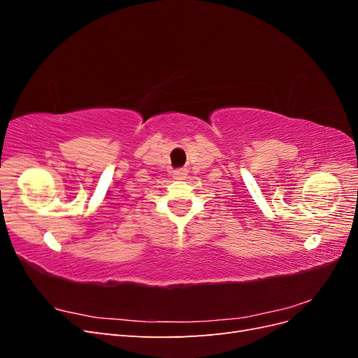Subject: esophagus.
I'll return each instance as SVG.
<instances>
[{"label": "esophagus", "mask_w": 358, "mask_h": 358, "mask_svg": "<svg viewBox=\"0 0 358 358\" xmlns=\"http://www.w3.org/2000/svg\"><path fill=\"white\" fill-rule=\"evenodd\" d=\"M187 169H178L173 171V178L175 179H185L187 178Z\"/></svg>", "instance_id": "1"}]
</instances>
